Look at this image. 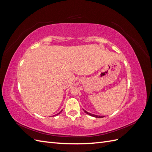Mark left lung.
<instances>
[{"label":"left lung","mask_w":152,"mask_h":152,"mask_svg":"<svg viewBox=\"0 0 152 152\" xmlns=\"http://www.w3.org/2000/svg\"><path fill=\"white\" fill-rule=\"evenodd\" d=\"M84 111L85 113H86L87 114H88V115H89L93 116V117H96V118H102V117H104V116H99V115H94V114H92V113H91L87 112V111H86V110H84Z\"/></svg>","instance_id":"1"}]
</instances>
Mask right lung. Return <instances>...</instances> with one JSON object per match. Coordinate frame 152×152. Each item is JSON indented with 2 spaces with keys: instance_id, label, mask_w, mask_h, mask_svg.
<instances>
[{
  "instance_id": "obj_1",
  "label": "right lung",
  "mask_w": 152,
  "mask_h": 152,
  "mask_svg": "<svg viewBox=\"0 0 152 152\" xmlns=\"http://www.w3.org/2000/svg\"><path fill=\"white\" fill-rule=\"evenodd\" d=\"M61 112H62V110H61V112H59L58 113H57V114H56V115H58V114H59V113H61Z\"/></svg>"
}]
</instances>
